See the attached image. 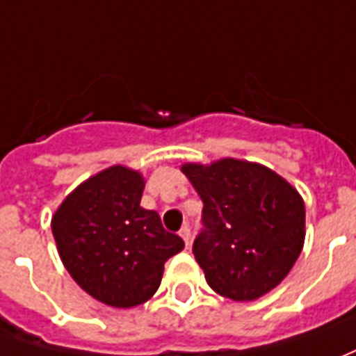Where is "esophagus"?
I'll return each instance as SVG.
<instances>
[{
	"label": "esophagus",
	"instance_id": "esophagus-1",
	"mask_svg": "<svg viewBox=\"0 0 356 356\" xmlns=\"http://www.w3.org/2000/svg\"><path fill=\"white\" fill-rule=\"evenodd\" d=\"M179 235H181V238L185 241L186 247H191V229H188V225H185V227H181V231H179Z\"/></svg>",
	"mask_w": 356,
	"mask_h": 356
}]
</instances>
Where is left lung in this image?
Segmentation results:
<instances>
[{"mask_svg": "<svg viewBox=\"0 0 356 356\" xmlns=\"http://www.w3.org/2000/svg\"><path fill=\"white\" fill-rule=\"evenodd\" d=\"M202 198L204 231L193 254L208 285L248 302L285 280L305 245V200L262 163L221 158L181 165Z\"/></svg>", "mask_w": 356, "mask_h": 356, "instance_id": "8db88e82", "label": "left lung"}]
</instances>
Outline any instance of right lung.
<instances>
[{
    "instance_id": "right-lung-1",
    "label": "right lung",
    "mask_w": 356,
    "mask_h": 356,
    "mask_svg": "<svg viewBox=\"0 0 356 356\" xmlns=\"http://www.w3.org/2000/svg\"><path fill=\"white\" fill-rule=\"evenodd\" d=\"M146 181L127 165L92 175L51 216L57 252L76 285L113 308L143 305L158 291L163 264L185 248L140 206Z\"/></svg>"
}]
</instances>
